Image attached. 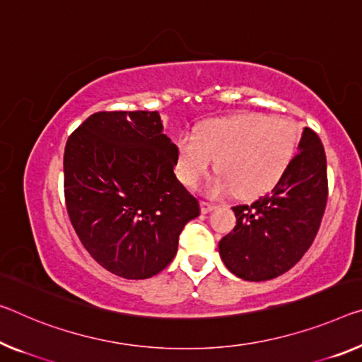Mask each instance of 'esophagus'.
I'll return each mask as SVG.
<instances>
[{"label": "esophagus", "instance_id": "obj_1", "mask_svg": "<svg viewBox=\"0 0 362 362\" xmlns=\"http://www.w3.org/2000/svg\"><path fill=\"white\" fill-rule=\"evenodd\" d=\"M214 209H215V204L207 202V200H200V212H202V214L212 212Z\"/></svg>", "mask_w": 362, "mask_h": 362}]
</instances>
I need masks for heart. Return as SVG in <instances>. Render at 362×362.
Here are the masks:
<instances>
[{
  "label": "heart",
  "mask_w": 362,
  "mask_h": 362,
  "mask_svg": "<svg viewBox=\"0 0 362 362\" xmlns=\"http://www.w3.org/2000/svg\"><path fill=\"white\" fill-rule=\"evenodd\" d=\"M298 126L290 118L257 113L210 119L196 134H182L176 147V173L187 187H197L216 160L220 175L207 191L244 199L270 192L296 153Z\"/></svg>",
  "instance_id": "1"
}]
</instances>
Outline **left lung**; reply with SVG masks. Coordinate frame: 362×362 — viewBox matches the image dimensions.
<instances>
[{
	"mask_svg": "<svg viewBox=\"0 0 362 362\" xmlns=\"http://www.w3.org/2000/svg\"><path fill=\"white\" fill-rule=\"evenodd\" d=\"M285 176L251 205H236V226L218 244L226 269L247 281L285 274L301 260L325 212V150L319 136L304 127Z\"/></svg>",
	"mask_w": 362,
	"mask_h": 362,
	"instance_id": "8db88e82",
	"label": "left lung"
}]
</instances>
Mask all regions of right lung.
I'll return each instance as SVG.
<instances>
[{
	"label": "right lung",
	"instance_id": "right-lung-1",
	"mask_svg": "<svg viewBox=\"0 0 362 362\" xmlns=\"http://www.w3.org/2000/svg\"><path fill=\"white\" fill-rule=\"evenodd\" d=\"M175 165L158 111H98L69 136L66 209L88 254L111 274L144 280L175 259L182 228L200 214Z\"/></svg>",
	"mask_w": 362,
	"mask_h": 362
}]
</instances>
